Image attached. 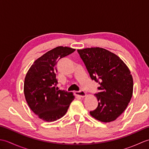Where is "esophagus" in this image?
I'll list each match as a JSON object with an SVG mask.
<instances>
[{"mask_svg": "<svg viewBox=\"0 0 149 149\" xmlns=\"http://www.w3.org/2000/svg\"><path fill=\"white\" fill-rule=\"evenodd\" d=\"M75 95L76 96H78V97H85L86 96V93L84 92V91H75V92L74 93Z\"/></svg>", "mask_w": 149, "mask_h": 149, "instance_id": "1", "label": "esophagus"}]
</instances>
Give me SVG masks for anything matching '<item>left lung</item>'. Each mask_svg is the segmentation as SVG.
<instances>
[{"instance_id":"1","label":"left lung","mask_w":149,"mask_h":149,"mask_svg":"<svg viewBox=\"0 0 149 149\" xmlns=\"http://www.w3.org/2000/svg\"><path fill=\"white\" fill-rule=\"evenodd\" d=\"M91 79L99 82L98 106L90 115L102 122L114 121L124 111L133 92L131 71L119 57L100 47L78 49Z\"/></svg>"}]
</instances>
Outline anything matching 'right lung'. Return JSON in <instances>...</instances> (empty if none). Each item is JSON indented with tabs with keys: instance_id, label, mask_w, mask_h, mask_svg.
Returning <instances> with one entry per match:
<instances>
[{
	"instance_id": "right-lung-1",
	"label": "right lung",
	"mask_w": 149,
	"mask_h": 149,
	"mask_svg": "<svg viewBox=\"0 0 149 149\" xmlns=\"http://www.w3.org/2000/svg\"><path fill=\"white\" fill-rule=\"evenodd\" d=\"M75 49L59 46L34 61L25 77L24 92L31 109L45 122H54L65 115L75 97L73 93L58 90L56 73L60 59Z\"/></svg>"
}]
</instances>
